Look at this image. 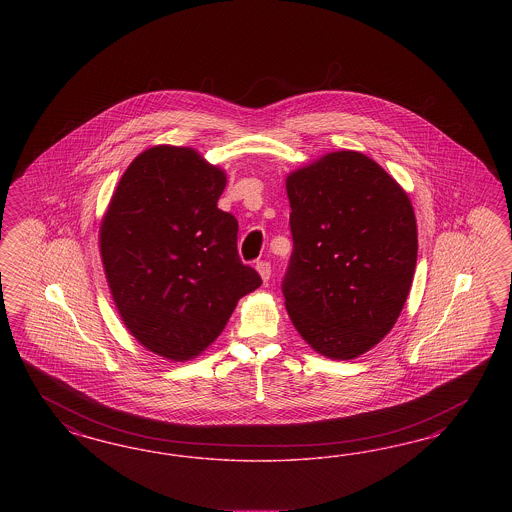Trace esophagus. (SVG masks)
Returning a JSON list of instances; mask_svg holds the SVG:
<instances>
[{
  "label": "esophagus",
  "instance_id": "obj_1",
  "mask_svg": "<svg viewBox=\"0 0 512 512\" xmlns=\"http://www.w3.org/2000/svg\"><path fill=\"white\" fill-rule=\"evenodd\" d=\"M257 272H259V276L263 279L264 283L270 279V274H272V270H270V264L266 263V261H261V263H257Z\"/></svg>",
  "mask_w": 512,
  "mask_h": 512
}]
</instances>
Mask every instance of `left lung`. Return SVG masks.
Instances as JSON below:
<instances>
[{"label": "left lung", "mask_w": 512, "mask_h": 512, "mask_svg": "<svg viewBox=\"0 0 512 512\" xmlns=\"http://www.w3.org/2000/svg\"><path fill=\"white\" fill-rule=\"evenodd\" d=\"M293 255L285 308L311 349L368 353L396 325L417 266V219L403 187L372 157L340 150L289 172Z\"/></svg>", "instance_id": "1"}]
</instances>
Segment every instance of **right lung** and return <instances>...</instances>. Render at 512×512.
Instances as JSON below:
<instances>
[{"mask_svg": "<svg viewBox=\"0 0 512 512\" xmlns=\"http://www.w3.org/2000/svg\"><path fill=\"white\" fill-rule=\"evenodd\" d=\"M225 186V171L195 148L159 144L131 161L101 219L118 315L142 347L172 362L199 357L238 300L261 287L238 257V221L217 208Z\"/></svg>", "mask_w": 512, "mask_h": 512, "instance_id": "obj_1", "label": "right lung"}]
</instances>
